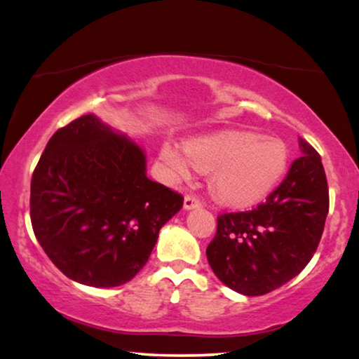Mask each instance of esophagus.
<instances>
[{
    "label": "esophagus",
    "instance_id": "esophagus-1",
    "mask_svg": "<svg viewBox=\"0 0 359 359\" xmlns=\"http://www.w3.org/2000/svg\"><path fill=\"white\" fill-rule=\"evenodd\" d=\"M199 207H202V202L199 197L192 196V194H188L184 197V209L186 210H191V209H199Z\"/></svg>",
    "mask_w": 359,
    "mask_h": 359
}]
</instances>
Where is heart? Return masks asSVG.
Wrapping results in <instances>:
<instances>
[{
	"instance_id": "obj_1",
	"label": "heart",
	"mask_w": 359,
	"mask_h": 359,
	"mask_svg": "<svg viewBox=\"0 0 359 359\" xmlns=\"http://www.w3.org/2000/svg\"><path fill=\"white\" fill-rule=\"evenodd\" d=\"M160 158L176 178H188L194 165L210 173V191L228 205H251L262 201L287 175L292 150L280 137L246 131H225L191 139L181 147L165 141Z\"/></svg>"
}]
</instances>
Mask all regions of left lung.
<instances>
[{
    "mask_svg": "<svg viewBox=\"0 0 359 359\" xmlns=\"http://www.w3.org/2000/svg\"><path fill=\"white\" fill-rule=\"evenodd\" d=\"M301 155L267 201L217 217L207 261L228 288L261 296L290 282L313 259L327 212L329 186L320 155L298 137Z\"/></svg>",
    "mask_w": 359,
    "mask_h": 359,
    "instance_id": "obj_1",
    "label": "left lung"
}]
</instances>
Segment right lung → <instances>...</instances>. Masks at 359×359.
Wrapping results in <instances>:
<instances>
[{
	"instance_id": "add662e5",
	"label": "right lung",
	"mask_w": 359,
	"mask_h": 359,
	"mask_svg": "<svg viewBox=\"0 0 359 359\" xmlns=\"http://www.w3.org/2000/svg\"><path fill=\"white\" fill-rule=\"evenodd\" d=\"M184 197L145 176L144 152L95 115L60 128L30 183V222L50 261L74 282L119 287L149 261Z\"/></svg>"
}]
</instances>
